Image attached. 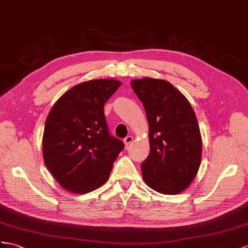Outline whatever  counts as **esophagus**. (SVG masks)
I'll return each instance as SVG.
<instances>
[{"instance_id":"esophagus-1","label":"esophagus","mask_w":248,"mask_h":248,"mask_svg":"<svg viewBox=\"0 0 248 248\" xmlns=\"http://www.w3.org/2000/svg\"><path fill=\"white\" fill-rule=\"evenodd\" d=\"M132 141H134V138H132L131 136H127V137H126V138L124 139V144H125V146L127 147L128 145H129Z\"/></svg>"}]
</instances>
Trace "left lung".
<instances>
[{"label": "left lung", "instance_id": "obj_1", "mask_svg": "<svg viewBox=\"0 0 248 248\" xmlns=\"http://www.w3.org/2000/svg\"><path fill=\"white\" fill-rule=\"evenodd\" d=\"M130 85L145 108L150 153L142 165L144 182L163 195H178L196 178L202 160V137L196 113L168 81L143 78Z\"/></svg>", "mask_w": 248, "mask_h": 248}]
</instances>
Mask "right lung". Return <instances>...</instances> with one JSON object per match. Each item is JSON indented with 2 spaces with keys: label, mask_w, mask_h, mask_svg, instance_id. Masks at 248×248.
Instances as JSON below:
<instances>
[{
  "label": "right lung",
  "mask_w": 248,
  "mask_h": 248,
  "mask_svg": "<svg viewBox=\"0 0 248 248\" xmlns=\"http://www.w3.org/2000/svg\"><path fill=\"white\" fill-rule=\"evenodd\" d=\"M121 83L96 78L64 93L48 113L42 150L45 166L64 189L77 195L99 188L110 176L124 149L109 136L104 105Z\"/></svg>",
  "instance_id": "right-lung-1"
}]
</instances>
